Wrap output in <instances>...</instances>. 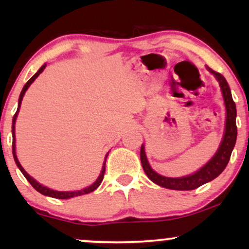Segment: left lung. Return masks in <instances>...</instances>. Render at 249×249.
<instances>
[{"instance_id":"left-lung-1","label":"left lung","mask_w":249,"mask_h":249,"mask_svg":"<svg viewBox=\"0 0 249 249\" xmlns=\"http://www.w3.org/2000/svg\"><path fill=\"white\" fill-rule=\"evenodd\" d=\"M207 69L211 73H213L219 80L221 89H222V95L224 98V104L227 108V120H226V131H224L223 141L221 142V146L216 154L207 162L202 169L194 173L192 176L182 177V178H168L163 177L159 173H156L148 164L147 159H146L144 145H142L141 148V161L142 169L149 179L156 185L164 187V188L175 189V190H193L200 187L204 183L212 181L217 176L221 175V172L226 169V166L229 162L231 153L236 144L237 139V124H236V117L237 110L236 104L231 96V90L229 85H228L226 78L222 74L216 72L207 67Z\"/></svg>"}]
</instances>
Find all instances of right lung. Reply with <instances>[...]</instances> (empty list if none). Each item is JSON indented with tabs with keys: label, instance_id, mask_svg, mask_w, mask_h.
Returning <instances> with one entry per match:
<instances>
[{
	"label": "right lung",
	"instance_id": "obj_1",
	"mask_svg": "<svg viewBox=\"0 0 249 249\" xmlns=\"http://www.w3.org/2000/svg\"><path fill=\"white\" fill-rule=\"evenodd\" d=\"M45 67H46V64H44V66H43L42 68H40V69H39L38 71H37V72H36L35 74H34V76H33L32 78H30V79H29L28 81H27L26 85H25V86H23V88H22L21 93H20L19 103H18V110H17L16 114L13 115V119H12V153H13V159H15L16 164H17V166H18V168L20 169V171L22 172V175L26 177V179L28 180L30 185H32V186L34 187V188H35V189L37 190V192L40 193V194H43V195H45V196L53 197V198L68 199V198H71V197H76V196L85 195V194H89V193H91V192H94V190L96 189L97 187L101 185L102 180H103V178H104V173H105V162H107V158L108 153L107 154V156H105V161H104L103 168H102V172H101L100 177H98V178H97L96 181H95L91 186L87 187V188H85V189H83V190H79V192H56V190L50 189V188H47V187H44L43 185H40V183L37 182L35 179H33L32 177H30V176L28 175V173H27V172L25 171V170H23V168L21 166V164H20V163H19L18 159H17V155H16V135H15V124H16V119H17V114H18V112H19L20 105H21L22 97H23V95H25L26 90L28 89V87L30 86V84H32L33 81L35 80L36 78L39 76V73L43 72V70L45 69Z\"/></svg>",
	"mask_w": 249,
	"mask_h": 249
}]
</instances>
